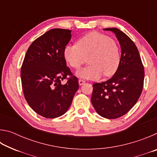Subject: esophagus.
Returning <instances> with one entry per match:
<instances>
[{"mask_svg":"<svg viewBox=\"0 0 157 157\" xmlns=\"http://www.w3.org/2000/svg\"><path fill=\"white\" fill-rule=\"evenodd\" d=\"M78 82H79V84L80 85H83L84 83H85V81L84 80H83V79H79V80H78Z\"/></svg>","mask_w":157,"mask_h":157,"instance_id":"obj_1","label":"esophagus"}]
</instances>
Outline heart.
Wrapping results in <instances>:
<instances>
[{
  "label": "heart",
  "mask_w": 157,
  "mask_h": 157,
  "mask_svg": "<svg viewBox=\"0 0 157 157\" xmlns=\"http://www.w3.org/2000/svg\"><path fill=\"white\" fill-rule=\"evenodd\" d=\"M63 57L71 67L79 69L88 57L89 65L77 73L79 78L96 79L103 74L112 76L121 62V51L116 42L105 34L91 32L77 41L76 44L66 45Z\"/></svg>",
  "instance_id": "b5f03b06"
}]
</instances>
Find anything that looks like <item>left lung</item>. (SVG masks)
<instances>
[{
	"mask_svg": "<svg viewBox=\"0 0 157 157\" xmlns=\"http://www.w3.org/2000/svg\"><path fill=\"white\" fill-rule=\"evenodd\" d=\"M116 34L121 45L119 67L112 78L93 85L91 103L96 112L108 119L120 118L134 107L141 94L144 68L136 45L123 32L105 28Z\"/></svg>",
	"mask_w": 157,
	"mask_h": 157,
	"instance_id": "obj_1",
	"label": "left lung"
}]
</instances>
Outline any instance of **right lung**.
Listing matches in <instances>:
<instances>
[{"label": "right lung", "mask_w": 157, "mask_h": 157, "mask_svg": "<svg viewBox=\"0 0 157 157\" xmlns=\"http://www.w3.org/2000/svg\"><path fill=\"white\" fill-rule=\"evenodd\" d=\"M71 30L55 28L35 39L29 47L21 69L23 94L39 115L55 118L64 114L79 88L63 57ZM71 77L65 85L60 81Z\"/></svg>", "instance_id": "1"}]
</instances>
